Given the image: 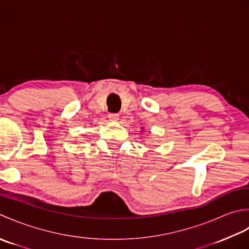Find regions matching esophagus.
Listing matches in <instances>:
<instances>
[{
  "label": "esophagus",
  "instance_id": "34e87169",
  "mask_svg": "<svg viewBox=\"0 0 249 249\" xmlns=\"http://www.w3.org/2000/svg\"><path fill=\"white\" fill-rule=\"evenodd\" d=\"M108 118L110 121H117L119 119L118 114H108Z\"/></svg>",
  "mask_w": 249,
  "mask_h": 249
}]
</instances>
